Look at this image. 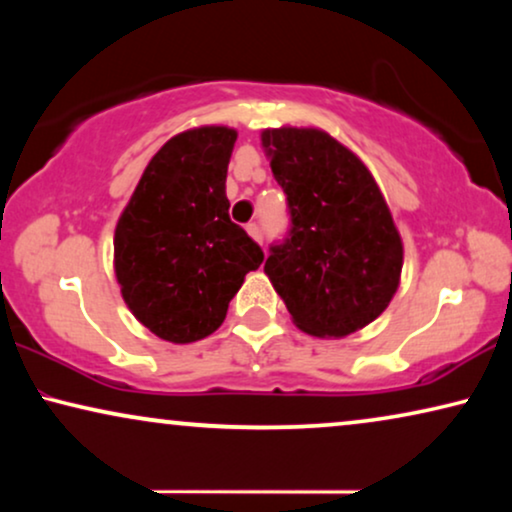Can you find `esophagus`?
I'll list each match as a JSON object with an SVG mask.
<instances>
[{
  "instance_id": "34e87169",
  "label": "esophagus",
  "mask_w": 512,
  "mask_h": 512,
  "mask_svg": "<svg viewBox=\"0 0 512 512\" xmlns=\"http://www.w3.org/2000/svg\"><path fill=\"white\" fill-rule=\"evenodd\" d=\"M247 233H249L251 237H254L256 242H263V233H261V226H258V223H249Z\"/></svg>"
}]
</instances>
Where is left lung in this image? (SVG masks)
<instances>
[{"instance_id": "8db88e82", "label": "left lung", "mask_w": 512, "mask_h": 512, "mask_svg": "<svg viewBox=\"0 0 512 512\" xmlns=\"http://www.w3.org/2000/svg\"><path fill=\"white\" fill-rule=\"evenodd\" d=\"M289 230L270 244L265 272L293 321L319 338L359 331L398 289L403 244L366 165L312 128L263 132Z\"/></svg>"}]
</instances>
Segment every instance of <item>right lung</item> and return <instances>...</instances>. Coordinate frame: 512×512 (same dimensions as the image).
I'll return each mask as SVG.
<instances>
[{"instance_id":"right-lung-1","label":"right lung","mask_w":512,"mask_h":512,"mask_svg":"<svg viewBox=\"0 0 512 512\" xmlns=\"http://www.w3.org/2000/svg\"><path fill=\"white\" fill-rule=\"evenodd\" d=\"M235 139L228 128L172 137L146 165L118 219L114 256L123 300L163 340L195 342L214 333L244 275L265 258L228 214Z\"/></svg>"}]
</instances>
